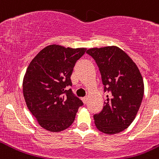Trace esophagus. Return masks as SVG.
I'll use <instances>...</instances> for the list:
<instances>
[{"label":"esophagus","instance_id":"1","mask_svg":"<svg viewBox=\"0 0 159 159\" xmlns=\"http://www.w3.org/2000/svg\"><path fill=\"white\" fill-rule=\"evenodd\" d=\"M81 100H82L83 102H84V104H85V103L87 102V100H88L87 96H84V97H83V98H81Z\"/></svg>","mask_w":159,"mask_h":159}]
</instances>
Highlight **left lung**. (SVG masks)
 Here are the masks:
<instances>
[{
    "label": "left lung",
    "mask_w": 159,
    "mask_h": 159,
    "mask_svg": "<svg viewBox=\"0 0 159 159\" xmlns=\"http://www.w3.org/2000/svg\"><path fill=\"white\" fill-rule=\"evenodd\" d=\"M86 53L96 63L109 95L99 113L93 116L97 129L108 134L127 129L136 116L144 96V81L131 58L117 47L92 48Z\"/></svg>",
    "instance_id": "8db88e82"
}]
</instances>
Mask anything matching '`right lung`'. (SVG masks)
Returning a JSON list of instances; mask_svg holds the SVG:
<instances>
[{"mask_svg":"<svg viewBox=\"0 0 159 159\" xmlns=\"http://www.w3.org/2000/svg\"><path fill=\"white\" fill-rule=\"evenodd\" d=\"M85 48L50 45L31 61L23 79L28 109L39 124L51 132L68 128L83 102L72 92L70 76Z\"/></svg>","mask_w":159,"mask_h":159,"instance_id":"right-lung-1","label":"right lung"}]
</instances>
